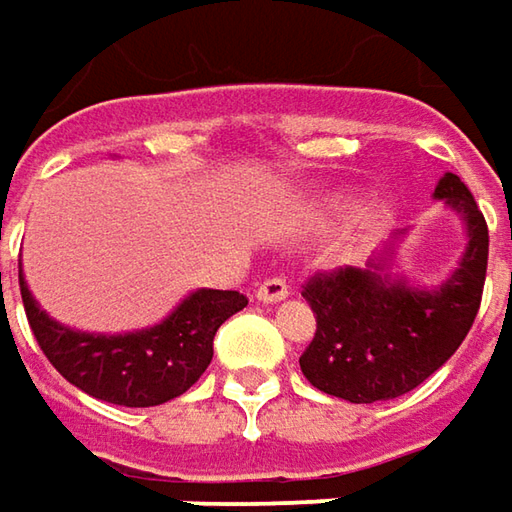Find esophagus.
<instances>
[{"instance_id": "34e87169", "label": "esophagus", "mask_w": 512, "mask_h": 512, "mask_svg": "<svg viewBox=\"0 0 512 512\" xmlns=\"http://www.w3.org/2000/svg\"><path fill=\"white\" fill-rule=\"evenodd\" d=\"M256 299L262 305H276V302H285L287 299V282L285 279H267L256 290Z\"/></svg>"}]
</instances>
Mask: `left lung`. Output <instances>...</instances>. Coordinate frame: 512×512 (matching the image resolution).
<instances>
[{"label":"left lung","mask_w":512,"mask_h":512,"mask_svg":"<svg viewBox=\"0 0 512 512\" xmlns=\"http://www.w3.org/2000/svg\"><path fill=\"white\" fill-rule=\"evenodd\" d=\"M433 199L462 219L467 239L459 265L439 285H413L396 270L407 227L364 267H339L307 282L302 296L316 313V336L299 364L327 396L353 404L404 396L464 342L482 305L490 236L456 173H444Z\"/></svg>","instance_id":"8db88e82"}]
</instances>
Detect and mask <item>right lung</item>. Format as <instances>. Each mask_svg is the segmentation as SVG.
I'll use <instances>...</instances> for the list:
<instances>
[{"instance_id":"right-lung-1","label":"right lung","mask_w":512,"mask_h":512,"mask_svg":"<svg viewBox=\"0 0 512 512\" xmlns=\"http://www.w3.org/2000/svg\"><path fill=\"white\" fill-rule=\"evenodd\" d=\"M30 330L48 362L73 387L122 407H153L182 396L213 359V336L247 305L239 290L199 287L153 327L128 333H85L62 325L33 299L19 270Z\"/></svg>"}]
</instances>
